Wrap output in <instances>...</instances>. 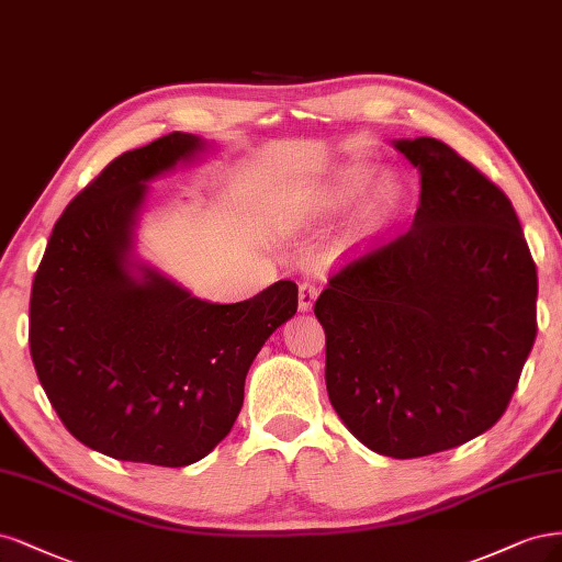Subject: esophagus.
Wrapping results in <instances>:
<instances>
[{
    "instance_id": "34e87169",
    "label": "esophagus",
    "mask_w": 562,
    "mask_h": 562,
    "mask_svg": "<svg viewBox=\"0 0 562 562\" xmlns=\"http://www.w3.org/2000/svg\"><path fill=\"white\" fill-rule=\"evenodd\" d=\"M317 299V286L313 282H303L299 286V311L301 313H307L313 311V303Z\"/></svg>"
}]
</instances>
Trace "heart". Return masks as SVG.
I'll return each instance as SVG.
<instances>
[{
  "mask_svg": "<svg viewBox=\"0 0 562 562\" xmlns=\"http://www.w3.org/2000/svg\"><path fill=\"white\" fill-rule=\"evenodd\" d=\"M361 184H364V172H350L346 179H342V187L340 193H355ZM402 201V184L400 179L394 175H383L375 182L371 198H369V205H367V226L373 228L380 220H385V216L400 205Z\"/></svg>",
  "mask_w": 562,
  "mask_h": 562,
  "instance_id": "heart-1",
  "label": "heart"
}]
</instances>
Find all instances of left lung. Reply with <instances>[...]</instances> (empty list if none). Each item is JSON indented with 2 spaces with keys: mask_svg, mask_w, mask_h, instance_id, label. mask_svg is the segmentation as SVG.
Segmentation results:
<instances>
[{
  "mask_svg": "<svg viewBox=\"0 0 562 562\" xmlns=\"http://www.w3.org/2000/svg\"><path fill=\"white\" fill-rule=\"evenodd\" d=\"M394 149L420 170L413 224L342 266L315 315L338 418L408 460L502 418L537 336V268L512 201L472 162L434 137Z\"/></svg>",
  "mask_w": 562,
  "mask_h": 562,
  "instance_id": "8db88e82",
  "label": "left lung"
}]
</instances>
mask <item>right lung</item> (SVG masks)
Listing matches in <instances>:
<instances>
[{
	"instance_id": "right-lung-1",
	"label": "right lung",
	"mask_w": 562,
	"mask_h": 562,
	"mask_svg": "<svg viewBox=\"0 0 562 562\" xmlns=\"http://www.w3.org/2000/svg\"><path fill=\"white\" fill-rule=\"evenodd\" d=\"M207 147L170 133L114 158L53 226L32 282L40 383L71 437L114 460H203L238 418L251 361L296 313L292 280L210 303L137 259L147 182Z\"/></svg>"
}]
</instances>
